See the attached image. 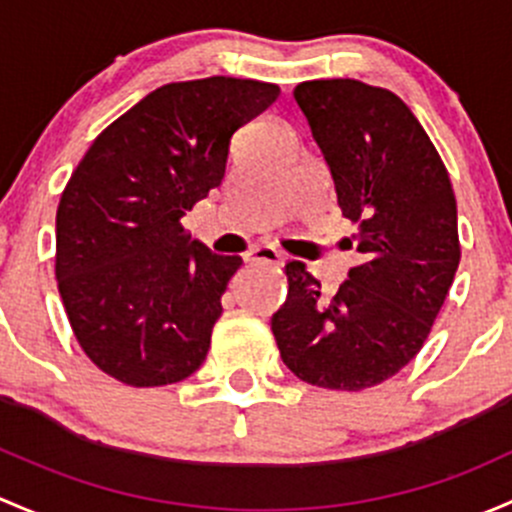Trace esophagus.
Returning <instances> with one entry per match:
<instances>
[{"label": "esophagus", "mask_w": 512, "mask_h": 512, "mask_svg": "<svg viewBox=\"0 0 512 512\" xmlns=\"http://www.w3.org/2000/svg\"><path fill=\"white\" fill-rule=\"evenodd\" d=\"M246 258L254 263H283L286 261V254H281L276 246H256V249L249 251Z\"/></svg>", "instance_id": "obj_1"}]
</instances>
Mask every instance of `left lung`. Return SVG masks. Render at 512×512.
Instances as JSON below:
<instances>
[{
  "label": "left lung",
  "mask_w": 512,
  "mask_h": 512,
  "mask_svg": "<svg viewBox=\"0 0 512 512\" xmlns=\"http://www.w3.org/2000/svg\"><path fill=\"white\" fill-rule=\"evenodd\" d=\"M293 98L365 263L333 298L303 263H286L288 298L271 330L295 377L360 392L409 365L431 333L461 261L456 197L434 142L392 91L333 78L300 83Z\"/></svg>",
  "instance_id": "obj_1"
}]
</instances>
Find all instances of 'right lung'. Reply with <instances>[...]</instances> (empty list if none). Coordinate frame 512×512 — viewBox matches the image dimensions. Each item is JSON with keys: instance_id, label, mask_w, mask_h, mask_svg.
Instances as JSON below:
<instances>
[{"instance_id": "add662e5", "label": "right lung", "mask_w": 512, "mask_h": 512, "mask_svg": "<svg viewBox=\"0 0 512 512\" xmlns=\"http://www.w3.org/2000/svg\"><path fill=\"white\" fill-rule=\"evenodd\" d=\"M278 93L229 76L167 83L78 162L56 212V281L98 370L130 387L199 370L241 258L212 254L179 219L219 187L234 133Z\"/></svg>"}]
</instances>
